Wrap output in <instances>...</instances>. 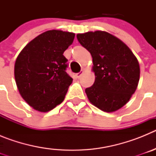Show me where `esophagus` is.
Wrapping results in <instances>:
<instances>
[{"label":"esophagus","instance_id":"obj_1","mask_svg":"<svg viewBox=\"0 0 156 156\" xmlns=\"http://www.w3.org/2000/svg\"><path fill=\"white\" fill-rule=\"evenodd\" d=\"M83 73V72H80V73H76V76L77 77V78H78V79H80V78L81 77V76H82V74Z\"/></svg>","mask_w":156,"mask_h":156}]
</instances>
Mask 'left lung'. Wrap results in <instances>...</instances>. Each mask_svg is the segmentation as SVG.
<instances>
[{"mask_svg":"<svg viewBox=\"0 0 156 156\" xmlns=\"http://www.w3.org/2000/svg\"><path fill=\"white\" fill-rule=\"evenodd\" d=\"M76 37L93 60L95 80L85 90L90 102L106 112L117 111L129 101L138 85L137 58L127 45L107 32H87Z\"/></svg>","mask_w":156,"mask_h":156,"instance_id":"left-lung-1","label":"left lung"}]
</instances>
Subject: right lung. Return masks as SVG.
Here are the masks:
<instances>
[{
    "label": "right lung",
    "instance_id": "obj_1",
    "mask_svg": "<svg viewBox=\"0 0 156 156\" xmlns=\"http://www.w3.org/2000/svg\"><path fill=\"white\" fill-rule=\"evenodd\" d=\"M75 34L48 30L28 43L15 63V79L19 94L37 111L47 112L63 101L73 82L66 72L63 53Z\"/></svg>",
    "mask_w": 156,
    "mask_h": 156
}]
</instances>
